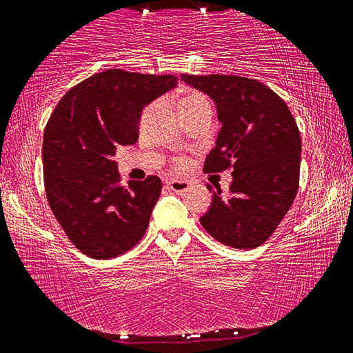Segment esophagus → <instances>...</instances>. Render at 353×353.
Instances as JSON below:
<instances>
[{"mask_svg":"<svg viewBox=\"0 0 353 353\" xmlns=\"http://www.w3.org/2000/svg\"><path fill=\"white\" fill-rule=\"evenodd\" d=\"M168 188H170L172 193L183 194L190 188V183L185 181H179V179H171V181H168Z\"/></svg>","mask_w":353,"mask_h":353,"instance_id":"34e87169","label":"esophagus"}]
</instances>
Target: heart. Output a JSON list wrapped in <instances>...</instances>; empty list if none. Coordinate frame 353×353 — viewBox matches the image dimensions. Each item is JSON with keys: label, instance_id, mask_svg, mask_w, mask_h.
Masks as SVG:
<instances>
[{"label": "heart", "instance_id": "1", "mask_svg": "<svg viewBox=\"0 0 353 353\" xmlns=\"http://www.w3.org/2000/svg\"><path fill=\"white\" fill-rule=\"evenodd\" d=\"M199 106H210L209 100H207L203 94H199V92H185L183 96H181V99H179V102H177V108L181 113H187V111L196 110V108H199ZM174 166L181 170V168L185 166V160H182V159L174 160Z\"/></svg>", "mask_w": 353, "mask_h": 353}]
</instances>
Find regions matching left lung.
Wrapping results in <instances>:
<instances>
[{"label":"left lung","instance_id":"obj_1","mask_svg":"<svg viewBox=\"0 0 353 353\" xmlns=\"http://www.w3.org/2000/svg\"><path fill=\"white\" fill-rule=\"evenodd\" d=\"M181 80L214 100L221 122L204 171L232 168L231 194L223 198L216 187L201 225L228 247H259L288 214L299 190L301 139L294 116L281 97L251 78L182 74Z\"/></svg>","mask_w":353,"mask_h":353}]
</instances>
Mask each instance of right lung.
Segmentation results:
<instances>
[{
	"mask_svg": "<svg viewBox=\"0 0 353 353\" xmlns=\"http://www.w3.org/2000/svg\"><path fill=\"white\" fill-rule=\"evenodd\" d=\"M174 75L110 69L72 88L43 132V179L48 204L65 236L89 257L119 256L141 240L161 181L121 185L119 146L137 143L144 106L174 89Z\"/></svg>",
	"mask_w": 353,
	"mask_h": 353,
	"instance_id": "1",
	"label": "right lung"
}]
</instances>
